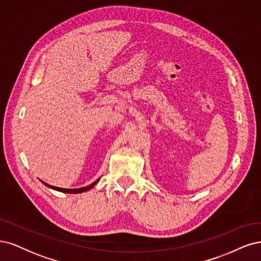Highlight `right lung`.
Here are the masks:
<instances>
[{
  "instance_id": "right-lung-1",
  "label": "right lung",
  "mask_w": 261,
  "mask_h": 261,
  "mask_svg": "<svg viewBox=\"0 0 261 261\" xmlns=\"http://www.w3.org/2000/svg\"><path fill=\"white\" fill-rule=\"evenodd\" d=\"M98 181H99V179H97L96 181H94L93 183L90 184V186H88V187H85V188H80V189H62V188H57V187L49 186V184H47V183H45V182H43V181H42V183L45 184L46 187L51 188V189H53V190H56V191H60V192H63V193H69V194H71V193H74V194H78V193H82V192L89 191L90 189L93 188V187L95 186V184H96Z\"/></svg>"
}]
</instances>
